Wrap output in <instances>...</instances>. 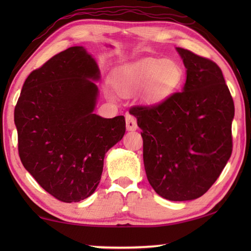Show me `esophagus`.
Segmentation results:
<instances>
[{
    "instance_id": "obj_1",
    "label": "esophagus",
    "mask_w": 251,
    "mask_h": 251,
    "mask_svg": "<svg viewBox=\"0 0 251 251\" xmlns=\"http://www.w3.org/2000/svg\"><path fill=\"white\" fill-rule=\"evenodd\" d=\"M126 128L129 131L137 129V122H136L135 117L131 115H126Z\"/></svg>"
}]
</instances>
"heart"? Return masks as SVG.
Instances as JSON below:
<instances>
[{
  "label": "heart",
  "instance_id": "obj_1",
  "mask_svg": "<svg viewBox=\"0 0 251 251\" xmlns=\"http://www.w3.org/2000/svg\"><path fill=\"white\" fill-rule=\"evenodd\" d=\"M181 73L167 59L121 67L114 75V84L123 94H134L147 88L146 100L157 103L179 86Z\"/></svg>",
  "mask_w": 251,
  "mask_h": 251
}]
</instances>
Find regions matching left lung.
I'll use <instances>...</instances> for the list:
<instances>
[{"instance_id":"1","label":"left lung","mask_w":251,"mask_h":251,"mask_svg":"<svg viewBox=\"0 0 251 251\" xmlns=\"http://www.w3.org/2000/svg\"><path fill=\"white\" fill-rule=\"evenodd\" d=\"M186 67L182 92L151 107H133L143 137L147 179L172 201L202 196L232 151L235 106L222 70L210 59L176 48Z\"/></svg>"}]
</instances>
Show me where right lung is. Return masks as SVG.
I'll use <instances>...</instances> for the list:
<instances>
[{"label": "right lung", "instance_id": "1", "mask_svg": "<svg viewBox=\"0 0 251 251\" xmlns=\"http://www.w3.org/2000/svg\"><path fill=\"white\" fill-rule=\"evenodd\" d=\"M100 79L92 55L73 46L28 75L15 106L21 161L61 201L77 202L95 192L105 154L125 134L124 116L94 114Z\"/></svg>", "mask_w": 251, "mask_h": 251}]
</instances>
